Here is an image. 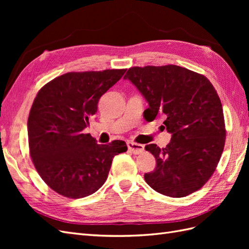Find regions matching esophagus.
<instances>
[{
	"label": "esophagus",
	"mask_w": 249,
	"mask_h": 249,
	"mask_svg": "<svg viewBox=\"0 0 249 249\" xmlns=\"http://www.w3.org/2000/svg\"><path fill=\"white\" fill-rule=\"evenodd\" d=\"M126 144H127V148H129L131 152L135 155L141 154V153H143V150H144V145L139 144V143H136V142L127 141Z\"/></svg>",
	"instance_id": "obj_1"
}]
</instances>
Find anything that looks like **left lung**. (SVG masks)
Wrapping results in <instances>:
<instances>
[{
  "instance_id": "8db88e82",
  "label": "left lung",
  "mask_w": 249,
  "mask_h": 249,
  "mask_svg": "<svg viewBox=\"0 0 249 249\" xmlns=\"http://www.w3.org/2000/svg\"><path fill=\"white\" fill-rule=\"evenodd\" d=\"M130 80L148 103L145 119L164 117L171 134L166 147L148 144L156 168L144 175L153 189L170 197H185L205 185L219 162L225 142L222 105L203 74L178 65L131 67Z\"/></svg>"
}]
</instances>
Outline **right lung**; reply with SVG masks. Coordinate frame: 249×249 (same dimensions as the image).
I'll return each mask as SVG.
<instances>
[{
    "label": "right lung",
    "mask_w": 249,
    "mask_h": 249,
    "mask_svg": "<svg viewBox=\"0 0 249 249\" xmlns=\"http://www.w3.org/2000/svg\"><path fill=\"white\" fill-rule=\"evenodd\" d=\"M125 71L67 72L37 93L28 118L30 156L44 183L60 195L82 198L96 192L113 158L127 150L124 141L97 144L83 133L101 96Z\"/></svg>",
    "instance_id": "right-lung-1"
}]
</instances>
